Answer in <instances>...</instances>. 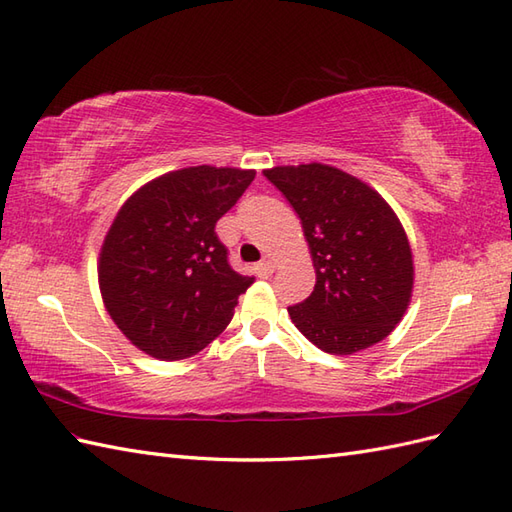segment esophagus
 I'll return each instance as SVG.
<instances>
[{"label": "esophagus", "mask_w": 512, "mask_h": 512, "mask_svg": "<svg viewBox=\"0 0 512 512\" xmlns=\"http://www.w3.org/2000/svg\"><path fill=\"white\" fill-rule=\"evenodd\" d=\"M273 269H276V267H273L271 260H260V263L254 267L258 278H269L271 273H273Z\"/></svg>", "instance_id": "esophagus-1"}]
</instances>
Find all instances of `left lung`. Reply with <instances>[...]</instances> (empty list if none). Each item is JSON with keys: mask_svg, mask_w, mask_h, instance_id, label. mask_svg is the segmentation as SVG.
<instances>
[{"mask_svg": "<svg viewBox=\"0 0 512 512\" xmlns=\"http://www.w3.org/2000/svg\"><path fill=\"white\" fill-rule=\"evenodd\" d=\"M289 199L317 273L315 291L289 315L328 354H354L380 343L402 321L415 267L393 208L369 184L321 162L265 169Z\"/></svg>", "mask_w": 512, "mask_h": 512, "instance_id": "8db88e82", "label": "left lung"}]
</instances>
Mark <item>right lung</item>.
I'll use <instances>...</instances> for the list:
<instances>
[{
	"label": "right lung",
	"instance_id": "1",
	"mask_svg": "<svg viewBox=\"0 0 512 512\" xmlns=\"http://www.w3.org/2000/svg\"><path fill=\"white\" fill-rule=\"evenodd\" d=\"M254 176L210 165L169 171L119 208L97 278L110 319L141 352L182 360L226 330L254 278L228 265L215 226Z\"/></svg>",
	"mask_w": 512,
	"mask_h": 512
}]
</instances>
